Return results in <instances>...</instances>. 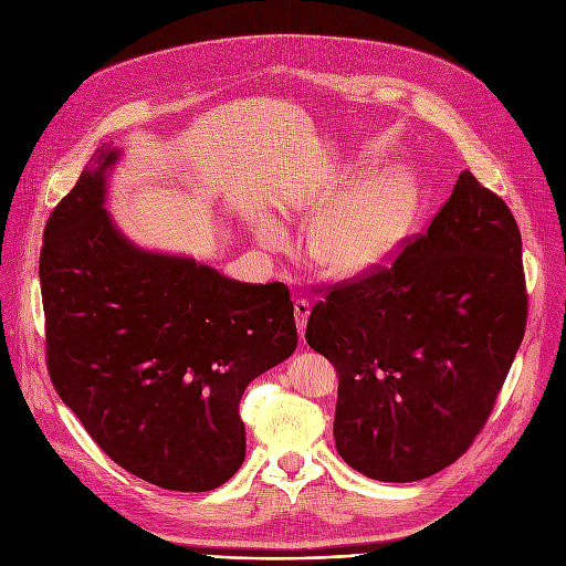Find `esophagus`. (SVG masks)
<instances>
[{
	"label": "esophagus",
	"instance_id": "34e87169",
	"mask_svg": "<svg viewBox=\"0 0 566 566\" xmlns=\"http://www.w3.org/2000/svg\"><path fill=\"white\" fill-rule=\"evenodd\" d=\"M293 314H295V323H298V333L303 337L305 328H307V318L312 314V303L307 298H298L293 303Z\"/></svg>",
	"mask_w": 566,
	"mask_h": 566
}]
</instances>
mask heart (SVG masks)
Here are the masks:
<instances>
[{
    "mask_svg": "<svg viewBox=\"0 0 566 566\" xmlns=\"http://www.w3.org/2000/svg\"><path fill=\"white\" fill-rule=\"evenodd\" d=\"M353 190L355 181H348L335 195L314 203L310 216L329 213ZM418 213L420 186L408 171L371 178L337 212L316 222L310 235V254L321 271L331 277L355 280L374 275L395 261L408 241ZM259 233L265 243L277 238L273 227H261Z\"/></svg>",
    "mask_w": 566,
    "mask_h": 566,
    "instance_id": "obj_1",
    "label": "heart"
}]
</instances>
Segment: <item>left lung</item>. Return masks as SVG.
<instances>
[{
	"mask_svg": "<svg viewBox=\"0 0 566 566\" xmlns=\"http://www.w3.org/2000/svg\"><path fill=\"white\" fill-rule=\"evenodd\" d=\"M521 231L470 171L382 271L335 284L307 344L339 374L335 444L378 482L452 465L486 424L525 335Z\"/></svg>",
	"mask_w": 566,
	"mask_h": 566,
	"instance_id": "left-lung-1",
	"label": "left lung"
}]
</instances>
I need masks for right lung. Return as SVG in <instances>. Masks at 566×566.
I'll use <instances>...</instances> for the list:
<instances>
[{
    "label": "right lung",
    "instance_id": "obj_1",
    "mask_svg": "<svg viewBox=\"0 0 566 566\" xmlns=\"http://www.w3.org/2000/svg\"><path fill=\"white\" fill-rule=\"evenodd\" d=\"M118 156L103 144L45 224L48 371L114 463L160 489L211 491L243 465L245 388L298 344L293 303L282 282L130 243L105 211Z\"/></svg>",
    "mask_w": 566,
    "mask_h": 566
}]
</instances>
